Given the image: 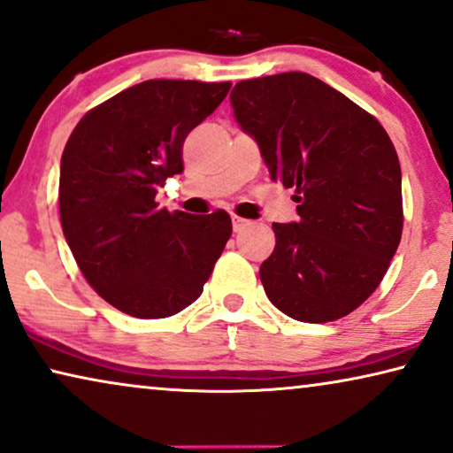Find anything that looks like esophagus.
Returning <instances> with one entry per match:
<instances>
[{"instance_id": "1", "label": "esophagus", "mask_w": 453, "mask_h": 453, "mask_svg": "<svg viewBox=\"0 0 453 453\" xmlns=\"http://www.w3.org/2000/svg\"><path fill=\"white\" fill-rule=\"evenodd\" d=\"M247 225H249L247 219H241V216H233V231H234V233L242 231V228H245Z\"/></svg>"}]
</instances>
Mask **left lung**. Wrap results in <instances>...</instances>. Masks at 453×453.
<instances>
[{"instance_id": "obj_1", "label": "left lung", "mask_w": 453, "mask_h": 453, "mask_svg": "<svg viewBox=\"0 0 453 453\" xmlns=\"http://www.w3.org/2000/svg\"><path fill=\"white\" fill-rule=\"evenodd\" d=\"M234 120L257 142L270 178L296 188L298 220L273 222L259 278L300 323H329L376 290L403 234L401 163L376 118L317 77L239 81Z\"/></svg>"}]
</instances>
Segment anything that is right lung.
<instances>
[{
    "instance_id": "obj_1",
    "label": "right lung",
    "mask_w": 453,
    "mask_h": 453,
    "mask_svg": "<svg viewBox=\"0 0 453 453\" xmlns=\"http://www.w3.org/2000/svg\"><path fill=\"white\" fill-rule=\"evenodd\" d=\"M231 83L150 80L85 114L61 157L58 208L91 288L136 319H165L204 290L233 233L231 216L169 212L155 196L183 172L186 136Z\"/></svg>"
}]
</instances>
